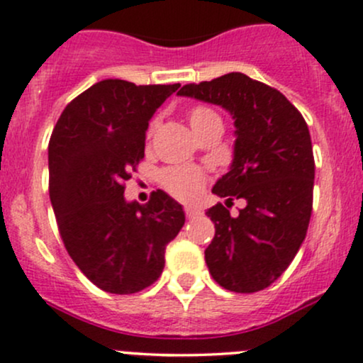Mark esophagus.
I'll list each match as a JSON object with an SVG mask.
<instances>
[{
	"mask_svg": "<svg viewBox=\"0 0 363 363\" xmlns=\"http://www.w3.org/2000/svg\"><path fill=\"white\" fill-rule=\"evenodd\" d=\"M185 214L186 218H196L201 214V209L196 208V206H185Z\"/></svg>",
	"mask_w": 363,
	"mask_h": 363,
	"instance_id": "1",
	"label": "esophagus"
}]
</instances>
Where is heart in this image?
<instances>
[{"mask_svg":"<svg viewBox=\"0 0 363 363\" xmlns=\"http://www.w3.org/2000/svg\"><path fill=\"white\" fill-rule=\"evenodd\" d=\"M189 124L197 136L204 133L213 124L221 123L220 116L208 107H194L189 111ZM162 186L171 196L182 199V201H192L201 194L204 186V174L196 167H167L161 174Z\"/></svg>","mask_w":363,"mask_h":363,"instance_id":"obj_1","label":"heart"}]
</instances>
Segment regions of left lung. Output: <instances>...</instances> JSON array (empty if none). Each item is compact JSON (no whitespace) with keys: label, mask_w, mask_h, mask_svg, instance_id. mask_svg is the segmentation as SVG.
I'll return each mask as SVG.
<instances>
[{"label":"left lung","mask_w":363,"mask_h":363,"mask_svg":"<svg viewBox=\"0 0 363 363\" xmlns=\"http://www.w3.org/2000/svg\"><path fill=\"white\" fill-rule=\"evenodd\" d=\"M180 96L220 105L235 126L233 159L213 194L244 199L237 216L221 202L206 214L214 237L204 251L209 274L233 292H256L286 272L306 237L313 204L315 161L308 126L275 88L230 72L185 84Z\"/></svg>","instance_id":"obj_1"}]
</instances>
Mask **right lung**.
Segmentation results:
<instances>
[{"instance_id":"add662e5","label":"right lung","mask_w":363,"mask_h":363,"mask_svg":"<svg viewBox=\"0 0 363 363\" xmlns=\"http://www.w3.org/2000/svg\"><path fill=\"white\" fill-rule=\"evenodd\" d=\"M180 84L105 79L64 108L48 145L50 201L65 249L102 291L133 294L164 268L185 213L162 190L147 204L124 199L145 155L149 121Z\"/></svg>"}]
</instances>
